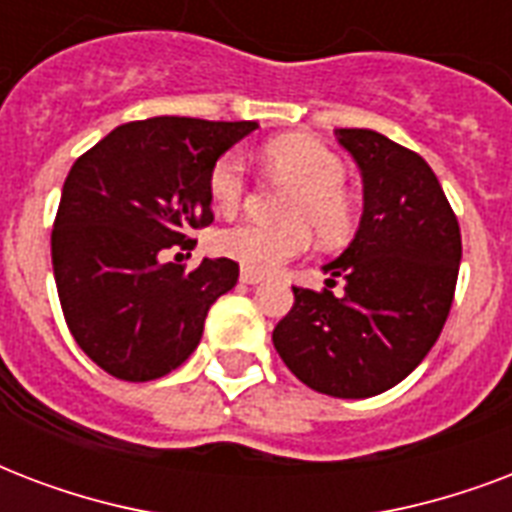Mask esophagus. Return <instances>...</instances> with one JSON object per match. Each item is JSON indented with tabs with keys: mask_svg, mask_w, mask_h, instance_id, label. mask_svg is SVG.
<instances>
[{
	"mask_svg": "<svg viewBox=\"0 0 512 512\" xmlns=\"http://www.w3.org/2000/svg\"><path fill=\"white\" fill-rule=\"evenodd\" d=\"M240 283L259 285L264 283V275H261V272H253V269H240Z\"/></svg>",
	"mask_w": 512,
	"mask_h": 512,
	"instance_id": "34e87169",
	"label": "esophagus"
}]
</instances>
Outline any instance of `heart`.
I'll return each mask as SVG.
<instances>
[{"mask_svg":"<svg viewBox=\"0 0 512 512\" xmlns=\"http://www.w3.org/2000/svg\"><path fill=\"white\" fill-rule=\"evenodd\" d=\"M267 162L275 173L299 184V192L293 194L288 208V219L310 221L328 240L347 232L352 221L350 200L344 194L347 168L331 149L310 138H285L267 146ZM208 189L216 211H237L248 192V165L243 154H224L213 165ZM310 243V229L304 224L269 227L261 221H243L227 227L216 240L224 256L256 272H272L293 256H301Z\"/></svg>","mask_w":512,"mask_h":512,"instance_id":"heart-1","label":"heart"}]
</instances>
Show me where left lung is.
<instances>
[{"label": "left lung", "instance_id": "obj_1", "mask_svg": "<svg viewBox=\"0 0 512 512\" xmlns=\"http://www.w3.org/2000/svg\"><path fill=\"white\" fill-rule=\"evenodd\" d=\"M363 176V216L323 291L296 288L272 331L293 376L334 398H371L425 360L449 318L462 235L433 168L376 130L339 128ZM345 283L342 297L330 288Z\"/></svg>", "mask_w": 512, "mask_h": 512}]
</instances>
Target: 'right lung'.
<instances>
[{"mask_svg":"<svg viewBox=\"0 0 512 512\" xmlns=\"http://www.w3.org/2000/svg\"><path fill=\"white\" fill-rule=\"evenodd\" d=\"M256 122L152 117L101 138L71 165L53 224L63 318L95 366L125 382L178 368L202 339L211 304L235 288L232 259L186 272L162 253L208 227L211 170Z\"/></svg>","mask_w":512,"mask_h":512,"instance_id":"right-lung-1","label":"right lung"}]
</instances>
